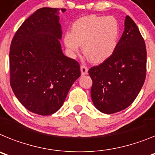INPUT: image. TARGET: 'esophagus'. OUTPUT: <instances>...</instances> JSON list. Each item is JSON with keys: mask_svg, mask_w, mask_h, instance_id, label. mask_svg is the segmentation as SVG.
Segmentation results:
<instances>
[{"mask_svg": "<svg viewBox=\"0 0 155 155\" xmlns=\"http://www.w3.org/2000/svg\"><path fill=\"white\" fill-rule=\"evenodd\" d=\"M80 70H81V73L83 76H84V75H87V73H88V68H87V67L86 66V65H81L80 66Z\"/></svg>", "mask_w": 155, "mask_h": 155, "instance_id": "esophagus-1", "label": "esophagus"}]
</instances>
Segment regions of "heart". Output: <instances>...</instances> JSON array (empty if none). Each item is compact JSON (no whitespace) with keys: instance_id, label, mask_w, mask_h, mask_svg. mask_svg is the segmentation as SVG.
Instances as JSON below:
<instances>
[{"instance_id":"heart-1","label":"heart","mask_w":155,"mask_h":155,"mask_svg":"<svg viewBox=\"0 0 155 155\" xmlns=\"http://www.w3.org/2000/svg\"><path fill=\"white\" fill-rule=\"evenodd\" d=\"M119 26L113 17L84 16L74 21L71 33H65L64 43L70 54H75L82 44L89 61L101 63L111 57L118 44Z\"/></svg>"}]
</instances>
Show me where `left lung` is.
<instances>
[{"instance_id":"8db88e82","label":"left lung","mask_w":155,"mask_h":155,"mask_svg":"<svg viewBox=\"0 0 155 155\" xmlns=\"http://www.w3.org/2000/svg\"><path fill=\"white\" fill-rule=\"evenodd\" d=\"M144 40L134 20L127 15L125 30L109 58L88 72L93 80L91 98L105 114L126 109L139 94L146 78Z\"/></svg>"}]
</instances>
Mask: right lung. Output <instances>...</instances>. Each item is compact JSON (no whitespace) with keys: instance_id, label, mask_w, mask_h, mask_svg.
<instances>
[{"instance_id":"right-lung-1","label":"right lung","mask_w":155,"mask_h":155,"mask_svg":"<svg viewBox=\"0 0 155 155\" xmlns=\"http://www.w3.org/2000/svg\"><path fill=\"white\" fill-rule=\"evenodd\" d=\"M64 11L37 10L16 31L11 44L10 85L20 103L37 115L59 110L81 75L79 62L61 51L58 14Z\"/></svg>"}]
</instances>
